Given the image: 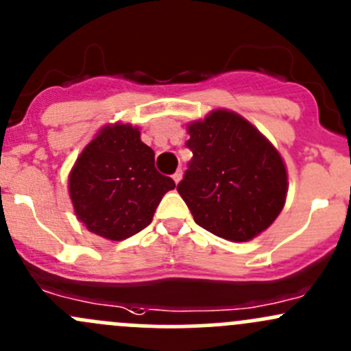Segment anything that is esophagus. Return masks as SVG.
I'll use <instances>...</instances> for the list:
<instances>
[{"instance_id":"1","label":"esophagus","mask_w":351,"mask_h":351,"mask_svg":"<svg viewBox=\"0 0 351 351\" xmlns=\"http://www.w3.org/2000/svg\"><path fill=\"white\" fill-rule=\"evenodd\" d=\"M173 180H175V183H178L180 180H182V171H176V173H173Z\"/></svg>"}]
</instances>
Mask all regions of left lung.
<instances>
[{
	"mask_svg": "<svg viewBox=\"0 0 351 351\" xmlns=\"http://www.w3.org/2000/svg\"><path fill=\"white\" fill-rule=\"evenodd\" d=\"M189 169L176 190L200 228L228 241H250L277 219L285 204L280 154L228 110L190 123Z\"/></svg>",
	"mask_w": 351,
	"mask_h": 351,
	"instance_id": "8db88e82",
	"label": "left lung"
}]
</instances>
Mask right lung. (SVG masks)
Segmentation results:
<instances>
[{
  "label": "right lung",
  "mask_w": 351,
  "mask_h": 351,
  "mask_svg": "<svg viewBox=\"0 0 351 351\" xmlns=\"http://www.w3.org/2000/svg\"><path fill=\"white\" fill-rule=\"evenodd\" d=\"M169 176L154 166V151L132 125L105 127L84 147L69 176L74 210L93 234L122 241L151 224Z\"/></svg>",
  "instance_id": "right-lung-1"
}]
</instances>
